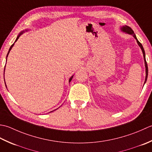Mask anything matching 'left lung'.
Wrapping results in <instances>:
<instances>
[{"label": "left lung", "mask_w": 152, "mask_h": 152, "mask_svg": "<svg viewBox=\"0 0 152 152\" xmlns=\"http://www.w3.org/2000/svg\"><path fill=\"white\" fill-rule=\"evenodd\" d=\"M121 30L123 31H124V32H125V33H129V34H131V35H132L133 37H134V38H135V39L137 40V43H138V44L139 46H140V48H141V49H142V53H143V56H144V62H145V73H146V75H145V82H144V83H145V81H146L147 78H148V64H147V62H146V60H145V51H144V48H143V46H142V45L141 43H140V42H139V41H138V39H137V37H136V35H135V34H134V31H133V30H132V29L131 28V27H129V26H123V27H122V28H121Z\"/></svg>", "instance_id": "obj_1"}]
</instances>
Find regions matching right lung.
Wrapping results in <instances>:
<instances>
[{"label":"right lung","instance_id":"add662e5","mask_svg":"<svg viewBox=\"0 0 152 152\" xmlns=\"http://www.w3.org/2000/svg\"><path fill=\"white\" fill-rule=\"evenodd\" d=\"M23 33V32H21L20 34V35H18V37H17V38H16V39H15V42H16L17 41V40L18 39V38H19V37L21 35V34H22ZM14 44H12V46H10V49H9V51H8V54H7V57H8V54H9V52H10V50H11V49H12V47H13V46H14ZM5 66H6V65H5ZM4 69H5V67H4ZM73 76H72V77H71V78L69 79V82H70L71 81V80H72V79H73Z\"/></svg>","mask_w":152,"mask_h":152}]
</instances>
